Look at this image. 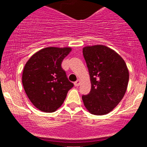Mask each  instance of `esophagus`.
Masks as SVG:
<instances>
[{"instance_id":"1","label":"esophagus","mask_w":147,"mask_h":147,"mask_svg":"<svg viewBox=\"0 0 147 147\" xmlns=\"http://www.w3.org/2000/svg\"><path fill=\"white\" fill-rule=\"evenodd\" d=\"M74 84H75V87H78V86H79L80 84V80H77L76 82H75V83H74Z\"/></svg>"}]
</instances>
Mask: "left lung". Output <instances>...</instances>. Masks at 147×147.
Returning <instances> with one entry per match:
<instances>
[{"label": "left lung", "instance_id": "1", "mask_svg": "<svg viewBox=\"0 0 147 147\" xmlns=\"http://www.w3.org/2000/svg\"><path fill=\"white\" fill-rule=\"evenodd\" d=\"M91 81V90L82 97L86 109L94 115H105L122 100L129 82L128 68L122 57L103 45L82 49Z\"/></svg>", "mask_w": 147, "mask_h": 147}]
</instances>
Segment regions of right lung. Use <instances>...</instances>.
Masks as SVG:
<instances>
[{
  "label": "right lung",
  "mask_w": 147,
  "mask_h": 147,
  "mask_svg": "<svg viewBox=\"0 0 147 147\" xmlns=\"http://www.w3.org/2000/svg\"><path fill=\"white\" fill-rule=\"evenodd\" d=\"M72 48L48 47L35 53L24 67L22 82L32 105L44 112H53L64 102L73 84L61 67Z\"/></svg>",
  "instance_id": "right-lung-1"
}]
</instances>
